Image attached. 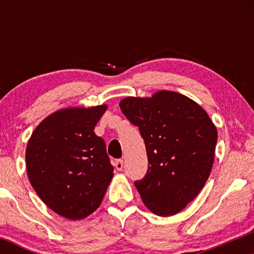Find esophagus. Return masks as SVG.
Masks as SVG:
<instances>
[{"label": "esophagus", "instance_id": "obj_1", "mask_svg": "<svg viewBox=\"0 0 254 254\" xmlns=\"http://www.w3.org/2000/svg\"><path fill=\"white\" fill-rule=\"evenodd\" d=\"M114 166H116V169L118 170V171H121L124 168V161L123 159H117L116 162H114Z\"/></svg>", "mask_w": 254, "mask_h": 254}]
</instances>
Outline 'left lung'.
<instances>
[{"label": "left lung", "instance_id": "1", "mask_svg": "<svg viewBox=\"0 0 254 254\" xmlns=\"http://www.w3.org/2000/svg\"><path fill=\"white\" fill-rule=\"evenodd\" d=\"M119 105L138 127L147 149V175L134 183L142 201L158 216L178 214L210 175L216 127L199 104L175 91L127 97Z\"/></svg>", "mask_w": 254, "mask_h": 254}]
</instances>
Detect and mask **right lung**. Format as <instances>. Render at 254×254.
Segmentation results:
<instances>
[{
    "label": "right lung",
    "mask_w": 254,
    "mask_h": 254,
    "mask_svg": "<svg viewBox=\"0 0 254 254\" xmlns=\"http://www.w3.org/2000/svg\"><path fill=\"white\" fill-rule=\"evenodd\" d=\"M107 105L65 107L41 121L26 145V171L44 203L69 220H82L102 203L113 166L95 126Z\"/></svg>",
    "instance_id": "right-lung-1"
}]
</instances>
